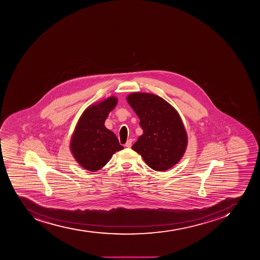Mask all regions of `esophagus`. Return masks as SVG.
<instances>
[{"instance_id":"obj_1","label":"esophagus","mask_w":260,"mask_h":260,"mask_svg":"<svg viewBox=\"0 0 260 260\" xmlns=\"http://www.w3.org/2000/svg\"><path fill=\"white\" fill-rule=\"evenodd\" d=\"M131 145H132V140L129 139V140H127V142L125 143V147L131 148Z\"/></svg>"}]
</instances>
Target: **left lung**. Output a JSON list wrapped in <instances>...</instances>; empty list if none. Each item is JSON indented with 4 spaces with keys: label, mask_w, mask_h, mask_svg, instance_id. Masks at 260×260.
<instances>
[{
    "label": "left lung",
    "mask_w": 260,
    "mask_h": 260,
    "mask_svg": "<svg viewBox=\"0 0 260 260\" xmlns=\"http://www.w3.org/2000/svg\"><path fill=\"white\" fill-rule=\"evenodd\" d=\"M127 101L143 129L132 149L154 170L164 171L176 165L187 146L186 131L177 111L155 94L132 93Z\"/></svg>",
    "instance_id": "8db88e82"
}]
</instances>
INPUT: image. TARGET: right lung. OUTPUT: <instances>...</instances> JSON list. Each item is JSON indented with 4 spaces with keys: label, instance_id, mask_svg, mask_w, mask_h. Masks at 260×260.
I'll return each instance as SVG.
<instances>
[{
    "label": "right lung",
    "instance_id": "right-lung-1",
    "mask_svg": "<svg viewBox=\"0 0 260 260\" xmlns=\"http://www.w3.org/2000/svg\"><path fill=\"white\" fill-rule=\"evenodd\" d=\"M116 104L117 99L111 96L93 105L84 111L76 125L71 149L76 161L85 170L92 172L101 170L113 154L124 149L115 134L105 126L109 113Z\"/></svg>",
    "mask_w": 260,
    "mask_h": 260
}]
</instances>
